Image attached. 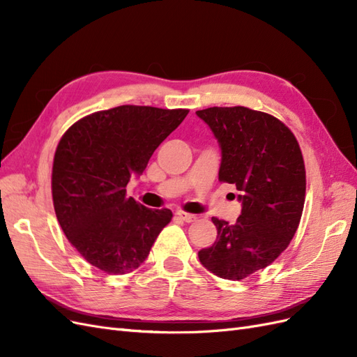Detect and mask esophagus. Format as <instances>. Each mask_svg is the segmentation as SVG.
Instances as JSON below:
<instances>
[{"instance_id": "1", "label": "esophagus", "mask_w": 357, "mask_h": 357, "mask_svg": "<svg viewBox=\"0 0 357 357\" xmlns=\"http://www.w3.org/2000/svg\"><path fill=\"white\" fill-rule=\"evenodd\" d=\"M176 215H177L178 219H181L183 222H186V223H190V222H193V220L197 219L195 214H189V213H185V211H177Z\"/></svg>"}]
</instances>
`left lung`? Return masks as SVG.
<instances>
[{"instance_id": "8db88e82", "label": "left lung", "mask_w": 357, "mask_h": 357, "mask_svg": "<svg viewBox=\"0 0 357 357\" xmlns=\"http://www.w3.org/2000/svg\"><path fill=\"white\" fill-rule=\"evenodd\" d=\"M218 139L219 180L240 192L235 225L213 218L218 238L198 252L210 273L243 280L286 250L305 201V165L290 129L271 114L247 107H210L197 112Z\"/></svg>"}]
</instances>
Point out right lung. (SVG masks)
Masks as SVG:
<instances>
[{
	"instance_id": "add662e5",
	"label": "right lung",
	"mask_w": 357,
	"mask_h": 357,
	"mask_svg": "<svg viewBox=\"0 0 357 357\" xmlns=\"http://www.w3.org/2000/svg\"><path fill=\"white\" fill-rule=\"evenodd\" d=\"M188 113L121 105L80 119L61 138L52 169L53 207L68 241L101 271H134L169 223L171 210L147 208L128 198L125 188Z\"/></svg>"
}]
</instances>
